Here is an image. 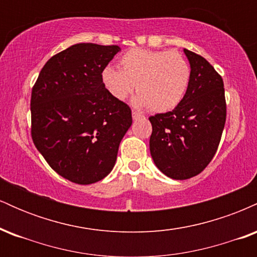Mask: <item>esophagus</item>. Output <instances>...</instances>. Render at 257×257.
I'll use <instances>...</instances> for the list:
<instances>
[{"instance_id": "obj_1", "label": "esophagus", "mask_w": 257, "mask_h": 257, "mask_svg": "<svg viewBox=\"0 0 257 257\" xmlns=\"http://www.w3.org/2000/svg\"><path fill=\"white\" fill-rule=\"evenodd\" d=\"M132 114H133V119H140V118H144L143 114H140V113H139V112H137V111H133V112H132Z\"/></svg>"}]
</instances>
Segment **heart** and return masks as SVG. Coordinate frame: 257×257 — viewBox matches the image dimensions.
I'll use <instances>...</instances> for the list:
<instances>
[{"label": "heart", "instance_id": "heart-1", "mask_svg": "<svg viewBox=\"0 0 257 257\" xmlns=\"http://www.w3.org/2000/svg\"><path fill=\"white\" fill-rule=\"evenodd\" d=\"M119 70L106 66L101 71L104 88L113 99L123 101L137 90L139 106L153 113L172 111L190 87L191 66L181 53L134 48L119 58Z\"/></svg>", "mask_w": 257, "mask_h": 257}]
</instances>
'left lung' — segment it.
Returning <instances> with one entry per match:
<instances>
[{"label": "left lung", "instance_id": "obj_1", "mask_svg": "<svg viewBox=\"0 0 257 257\" xmlns=\"http://www.w3.org/2000/svg\"><path fill=\"white\" fill-rule=\"evenodd\" d=\"M191 81L173 111L150 117V151L162 173L175 180L198 175L211 162L226 123L222 77L199 54L185 49Z\"/></svg>", "mask_w": 257, "mask_h": 257}]
</instances>
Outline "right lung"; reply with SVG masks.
<instances>
[{
    "mask_svg": "<svg viewBox=\"0 0 257 257\" xmlns=\"http://www.w3.org/2000/svg\"><path fill=\"white\" fill-rule=\"evenodd\" d=\"M120 51L116 44L77 43L53 55L31 91V137L59 175L89 185L108 175L132 110L113 99L101 71Z\"/></svg>",
    "mask_w": 257,
    "mask_h": 257,
    "instance_id": "obj_1",
    "label": "right lung"
}]
</instances>
